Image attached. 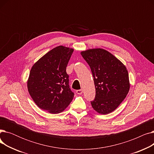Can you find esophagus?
Instances as JSON below:
<instances>
[{
  "label": "esophagus",
  "mask_w": 154,
  "mask_h": 154,
  "mask_svg": "<svg viewBox=\"0 0 154 154\" xmlns=\"http://www.w3.org/2000/svg\"><path fill=\"white\" fill-rule=\"evenodd\" d=\"M77 94H79V95H81L82 93H83V90L82 89H80V90H77L76 91Z\"/></svg>",
  "instance_id": "esophagus-1"
}]
</instances>
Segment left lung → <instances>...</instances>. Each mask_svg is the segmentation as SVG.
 I'll list each match as a JSON object with an SVG mask.
<instances>
[{"label":"left lung","mask_w":154,"mask_h":154,"mask_svg":"<svg viewBox=\"0 0 154 154\" xmlns=\"http://www.w3.org/2000/svg\"><path fill=\"white\" fill-rule=\"evenodd\" d=\"M90 66L95 87L91 105L99 114H108L115 110L126 97L130 88L128 71L114 55L102 48L81 52Z\"/></svg>","instance_id":"8db88e82"}]
</instances>
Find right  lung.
<instances>
[{
  "label": "right lung",
  "mask_w": 154,
  "mask_h": 154,
  "mask_svg": "<svg viewBox=\"0 0 154 154\" xmlns=\"http://www.w3.org/2000/svg\"><path fill=\"white\" fill-rule=\"evenodd\" d=\"M73 48H54L32 66L27 81L32 99L41 109L59 114L72 102L74 94L70 88L66 67Z\"/></svg>",
  "instance_id": "right-lung-1"
}]
</instances>
